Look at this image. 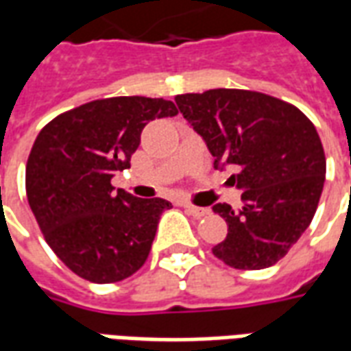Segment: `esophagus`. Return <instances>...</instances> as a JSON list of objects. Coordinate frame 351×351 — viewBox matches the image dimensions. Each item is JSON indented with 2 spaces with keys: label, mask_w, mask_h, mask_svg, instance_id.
<instances>
[{
  "label": "esophagus",
  "mask_w": 351,
  "mask_h": 351,
  "mask_svg": "<svg viewBox=\"0 0 351 351\" xmlns=\"http://www.w3.org/2000/svg\"><path fill=\"white\" fill-rule=\"evenodd\" d=\"M184 208H186V213L191 214L193 218H205V216H208V214H210V210H208V208H201V206L191 205V203H184Z\"/></svg>",
  "instance_id": "1"
}]
</instances>
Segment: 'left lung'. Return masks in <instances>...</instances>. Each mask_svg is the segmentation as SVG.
I'll return each mask as SVG.
<instances>
[{"label":"left lung","instance_id":"obj_1","mask_svg":"<svg viewBox=\"0 0 351 351\" xmlns=\"http://www.w3.org/2000/svg\"><path fill=\"white\" fill-rule=\"evenodd\" d=\"M205 138L214 167L231 165L243 206H213L228 221L213 254L233 269L278 263L308 228L325 182V154L314 123L299 108L252 90L216 88L175 97Z\"/></svg>","mask_w":351,"mask_h":351}]
</instances>
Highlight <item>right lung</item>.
<instances>
[{
	"label": "right lung",
	"instance_id": "1",
	"mask_svg": "<svg viewBox=\"0 0 351 351\" xmlns=\"http://www.w3.org/2000/svg\"><path fill=\"white\" fill-rule=\"evenodd\" d=\"M178 114L173 101L107 97L56 116L35 138L26 193L45 241L80 278L112 284L145 265L171 203L114 190L150 120Z\"/></svg>",
	"mask_w": 351,
	"mask_h": 351
}]
</instances>
